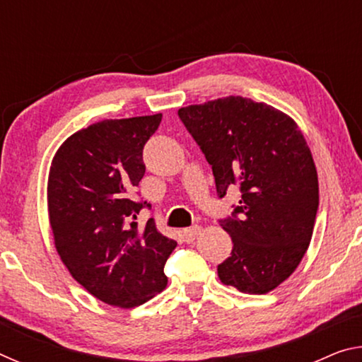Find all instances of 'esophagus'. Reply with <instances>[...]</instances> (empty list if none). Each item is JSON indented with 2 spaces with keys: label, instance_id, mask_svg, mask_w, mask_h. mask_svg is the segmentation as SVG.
Instances as JSON below:
<instances>
[{
  "label": "esophagus",
  "instance_id": "esophagus-1",
  "mask_svg": "<svg viewBox=\"0 0 362 362\" xmlns=\"http://www.w3.org/2000/svg\"><path fill=\"white\" fill-rule=\"evenodd\" d=\"M199 231H201L199 226L194 225V226H189V228L182 230V236L187 243H193L196 240V236L199 235Z\"/></svg>",
  "mask_w": 362,
  "mask_h": 362
}]
</instances>
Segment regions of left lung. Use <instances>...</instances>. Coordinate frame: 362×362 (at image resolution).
Wrapping results in <instances>:
<instances>
[{
    "instance_id": "1",
    "label": "left lung",
    "mask_w": 362,
    "mask_h": 362,
    "mask_svg": "<svg viewBox=\"0 0 362 362\" xmlns=\"http://www.w3.org/2000/svg\"><path fill=\"white\" fill-rule=\"evenodd\" d=\"M179 118L212 166L218 199L231 187L241 192L218 220L233 241L220 281L254 296L273 291L303 259L320 206L302 132L279 110L235 95L180 108Z\"/></svg>"
}]
</instances>
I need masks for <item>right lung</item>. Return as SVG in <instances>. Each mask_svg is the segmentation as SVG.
<instances>
[{"mask_svg": "<svg viewBox=\"0 0 362 362\" xmlns=\"http://www.w3.org/2000/svg\"><path fill=\"white\" fill-rule=\"evenodd\" d=\"M163 115L105 119L73 134L54 156L47 185L49 220L57 252L71 276L102 302L139 306L168 284L164 265L177 243L134 198L144 179V146Z\"/></svg>", "mask_w": 362, "mask_h": 362, "instance_id": "obj_1", "label": "right lung"}]
</instances>
